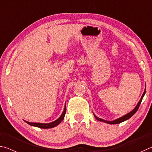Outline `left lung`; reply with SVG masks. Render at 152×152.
<instances>
[{"mask_svg":"<svg viewBox=\"0 0 152 152\" xmlns=\"http://www.w3.org/2000/svg\"><path fill=\"white\" fill-rule=\"evenodd\" d=\"M145 87H146V85H145ZM145 94V88L144 92H143V95H142V97H141L140 102H138L137 105L135 106V108L134 109V110H133L132 111H130L129 113H127L126 115H124V116L121 117V118H118V119H115V120H113V121H106V120H104V119H101V118H98V117H97V116L95 115V114L94 113L95 118L96 119L97 121H102V122H105V123L108 124H118L121 123V122H124V121H126V120H127V119H129L130 118H131V117H132L133 115H134L135 113H136V111H137L138 108H139L140 105V104H141V103H142V99H143V96H144Z\"/></svg>","mask_w":152,"mask_h":152,"instance_id":"8db88e82","label":"left lung"}]
</instances>
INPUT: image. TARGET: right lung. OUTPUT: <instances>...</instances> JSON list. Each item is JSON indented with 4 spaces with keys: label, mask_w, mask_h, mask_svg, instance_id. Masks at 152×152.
<instances>
[{
    "label": "right lung",
    "mask_w": 152,
    "mask_h": 152,
    "mask_svg": "<svg viewBox=\"0 0 152 152\" xmlns=\"http://www.w3.org/2000/svg\"><path fill=\"white\" fill-rule=\"evenodd\" d=\"M66 113V105H65V107H64V110L63 111L61 115L58 118L57 120H55L54 121L51 122V123L49 124H41V123H31V122H28L25 121L26 124H28V125L32 126H34V127H40V128H42V129H48V128H53L55 126H58L61 121L63 120L64 118H65V115Z\"/></svg>",
    "instance_id": "add662e5"
}]
</instances>
